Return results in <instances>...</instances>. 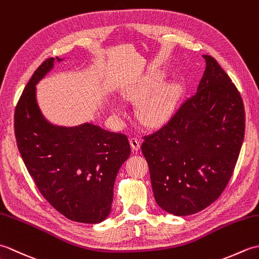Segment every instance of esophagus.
I'll use <instances>...</instances> for the list:
<instances>
[{"label":"esophagus","mask_w":259,"mask_h":259,"mask_svg":"<svg viewBox=\"0 0 259 259\" xmlns=\"http://www.w3.org/2000/svg\"><path fill=\"white\" fill-rule=\"evenodd\" d=\"M129 142H130L131 148H133L135 151H138L140 149V141L137 138H134L133 137V138L129 139Z\"/></svg>","instance_id":"1"}]
</instances>
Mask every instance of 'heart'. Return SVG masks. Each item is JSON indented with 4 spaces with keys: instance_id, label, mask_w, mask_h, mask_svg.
Returning a JSON list of instances; mask_svg holds the SVG:
<instances>
[{
    "instance_id": "obj_1",
    "label": "heart",
    "mask_w": 259,
    "mask_h": 259,
    "mask_svg": "<svg viewBox=\"0 0 259 259\" xmlns=\"http://www.w3.org/2000/svg\"><path fill=\"white\" fill-rule=\"evenodd\" d=\"M160 81V76H155L151 81V84L156 87ZM176 95H177V90L175 85H164L156 93H153L151 97L146 99L140 106V114L144 122L149 125H158L164 122L172 112ZM113 110L115 113H122V109L120 106H114Z\"/></svg>"
}]
</instances>
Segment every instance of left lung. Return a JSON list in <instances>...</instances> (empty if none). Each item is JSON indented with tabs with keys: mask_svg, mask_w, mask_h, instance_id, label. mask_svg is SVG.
<instances>
[{
	"mask_svg": "<svg viewBox=\"0 0 259 259\" xmlns=\"http://www.w3.org/2000/svg\"><path fill=\"white\" fill-rule=\"evenodd\" d=\"M203 59L197 92L141 145L156 202L175 216L200 211L222 195L244 140L240 93L216 60Z\"/></svg>",
	"mask_w": 259,
	"mask_h": 259,
	"instance_id": "left-lung-1",
	"label": "left lung"
}]
</instances>
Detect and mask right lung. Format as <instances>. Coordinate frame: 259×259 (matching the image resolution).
Listing matches in <instances>:
<instances>
[{
  "instance_id": "right-lung-1",
  "label": "right lung",
  "mask_w": 259,
  "mask_h": 259,
  "mask_svg": "<svg viewBox=\"0 0 259 259\" xmlns=\"http://www.w3.org/2000/svg\"><path fill=\"white\" fill-rule=\"evenodd\" d=\"M53 62L49 58L35 70L16 104V144L37 189L56 210L73 222L101 223L111 210L115 177L130 156L129 140L92 123L60 126L43 117L35 84Z\"/></svg>"
}]
</instances>
